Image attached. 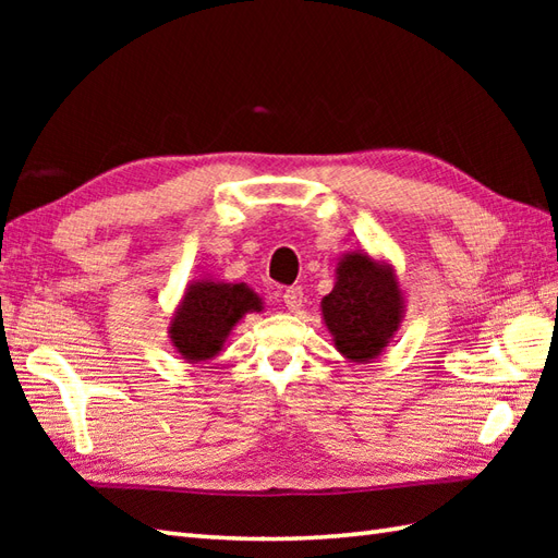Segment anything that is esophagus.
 I'll return each mask as SVG.
<instances>
[{
    "label": "esophagus",
    "mask_w": 558,
    "mask_h": 558,
    "mask_svg": "<svg viewBox=\"0 0 558 558\" xmlns=\"http://www.w3.org/2000/svg\"><path fill=\"white\" fill-rule=\"evenodd\" d=\"M282 302H286V306L290 312H298L302 306V288L294 286V288H288L286 292H282Z\"/></svg>",
    "instance_id": "1"
}]
</instances>
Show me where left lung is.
Instances as JSON below:
<instances>
[{
	"instance_id": "8db88e82",
	"label": "left lung",
	"mask_w": 558,
	"mask_h": 558,
	"mask_svg": "<svg viewBox=\"0 0 558 558\" xmlns=\"http://www.w3.org/2000/svg\"><path fill=\"white\" fill-rule=\"evenodd\" d=\"M322 316L336 350L354 364L381 357L405 316V292L393 264L364 248L342 254L336 286L322 300Z\"/></svg>"
}]
</instances>
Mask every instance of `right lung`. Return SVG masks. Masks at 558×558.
Returning a JSON list of instances; mask_svg holds the SVG:
<instances>
[{"instance_id":"1","label":"right lung","mask_w":558,"mask_h":558,"mask_svg":"<svg viewBox=\"0 0 558 558\" xmlns=\"http://www.w3.org/2000/svg\"><path fill=\"white\" fill-rule=\"evenodd\" d=\"M252 312H264V300L246 282L192 280L170 318L172 348L189 364L208 362L220 354L234 326Z\"/></svg>"}]
</instances>
